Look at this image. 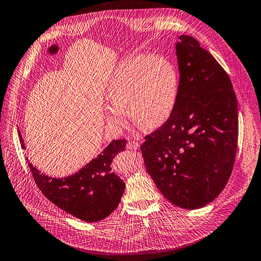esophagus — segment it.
I'll return each instance as SVG.
<instances>
[{
    "mask_svg": "<svg viewBox=\"0 0 261 261\" xmlns=\"http://www.w3.org/2000/svg\"><path fill=\"white\" fill-rule=\"evenodd\" d=\"M140 143H137V142H129L128 144H127V148L128 149H130V150H137L138 148H140Z\"/></svg>",
    "mask_w": 261,
    "mask_h": 261,
    "instance_id": "obj_1",
    "label": "esophagus"
}]
</instances>
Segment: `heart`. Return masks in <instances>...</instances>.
I'll use <instances>...</instances> for the list:
<instances>
[{"instance_id":"1","label":"heart","mask_w":261,"mask_h":261,"mask_svg":"<svg viewBox=\"0 0 261 261\" xmlns=\"http://www.w3.org/2000/svg\"><path fill=\"white\" fill-rule=\"evenodd\" d=\"M179 92L175 66L163 57L134 55L110 73L105 89L107 125L120 130L130 118L145 129L165 124L174 111Z\"/></svg>"}]
</instances>
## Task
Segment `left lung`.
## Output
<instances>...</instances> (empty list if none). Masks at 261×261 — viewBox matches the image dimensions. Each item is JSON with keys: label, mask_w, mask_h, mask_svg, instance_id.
I'll list each match as a JSON object with an SVG mask.
<instances>
[{"label": "left lung", "mask_w": 261, "mask_h": 261, "mask_svg": "<svg viewBox=\"0 0 261 261\" xmlns=\"http://www.w3.org/2000/svg\"><path fill=\"white\" fill-rule=\"evenodd\" d=\"M178 38L176 106L160 129L145 137L141 150L162 194L195 210L213 201L231 176L238 106L230 77L217 61L194 38Z\"/></svg>", "instance_id": "1"}]
</instances>
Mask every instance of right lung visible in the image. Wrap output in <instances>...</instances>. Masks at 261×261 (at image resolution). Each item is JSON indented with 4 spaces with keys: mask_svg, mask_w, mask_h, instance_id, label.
<instances>
[{
    "mask_svg": "<svg viewBox=\"0 0 261 261\" xmlns=\"http://www.w3.org/2000/svg\"><path fill=\"white\" fill-rule=\"evenodd\" d=\"M19 136L26 149L20 131ZM125 147L126 140L112 141L95 159L65 177L49 176L26 160L36 184L51 202L79 219L95 222L108 217L124 194L125 182L111 172V164Z\"/></svg>",
    "mask_w": 261,
    "mask_h": 261,
    "instance_id": "add662e5",
    "label": "right lung"
}]
</instances>
